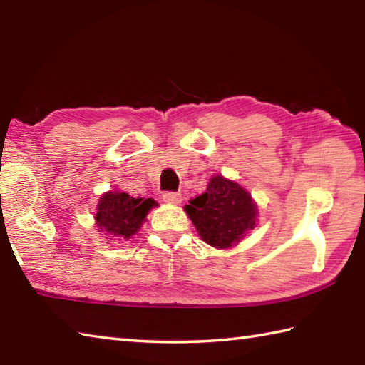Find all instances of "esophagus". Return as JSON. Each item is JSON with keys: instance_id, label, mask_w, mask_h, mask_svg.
Masks as SVG:
<instances>
[{"instance_id": "esophagus-1", "label": "esophagus", "mask_w": 365, "mask_h": 365, "mask_svg": "<svg viewBox=\"0 0 365 365\" xmlns=\"http://www.w3.org/2000/svg\"><path fill=\"white\" fill-rule=\"evenodd\" d=\"M163 199H165V202H168V204H180L182 202V195H180V192L166 191L165 195H163Z\"/></svg>"}]
</instances>
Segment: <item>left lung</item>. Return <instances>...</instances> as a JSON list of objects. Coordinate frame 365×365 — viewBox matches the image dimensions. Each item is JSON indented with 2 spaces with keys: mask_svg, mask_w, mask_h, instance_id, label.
<instances>
[{
  "mask_svg": "<svg viewBox=\"0 0 365 365\" xmlns=\"http://www.w3.org/2000/svg\"><path fill=\"white\" fill-rule=\"evenodd\" d=\"M185 210L200 238L218 250L237 245L257 218L250 192L221 175L213 177L204 195L190 200Z\"/></svg>",
  "mask_w": 365,
  "mask_h": 365,
  "instance_id": "left-lung-1",
  "label": "left lung"
}]
</instances>
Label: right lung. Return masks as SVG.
Here are the masks:
<instances>
[{
	"instance_id": "right-lung-1",
	"label": "right lung",
	"mask_w": 365,
	"mask_h": 365,
	"mask_svg": "<svg viewBox=\"0 0 365 365\" xmlns=\"http://www.w3.org/2000/svg\"><path fill=\"white\" fill-rule=\"evenodd\" d=\"M153 205V199H135L127 192L110 191L98 200L96 222L105 235L120 242L136 234Z\"/></svg>"
}]
</instances>
